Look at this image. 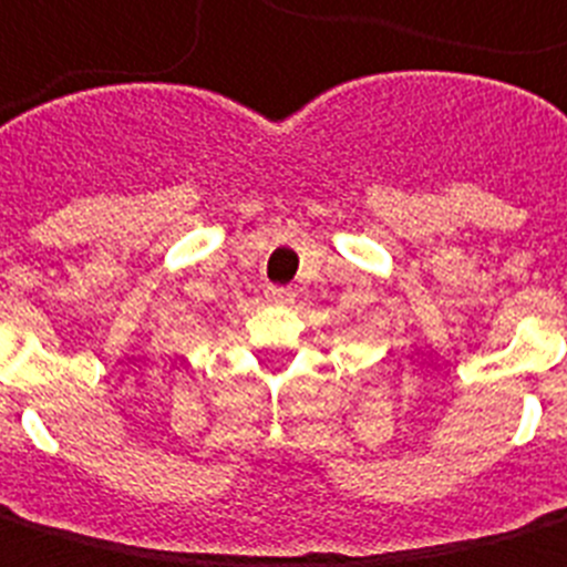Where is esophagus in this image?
Here are the masks:
<instances>
[{
    "instance_id": "esophagus-1",
    "label": "esophagus",
    "mask_w": 567,
    "mask_h": 567,
    "mask_svg": "<svg viewBox=\"0 0 567 567\" xmlns=\"http://www.w3.org/2000/svg\"><path fill=\"white\" fill-rule=\"evenodd\" d=\"M293 293L291 288H268V302H274V306H285V302H291Z\"/></svg>"
}]
</instances>
